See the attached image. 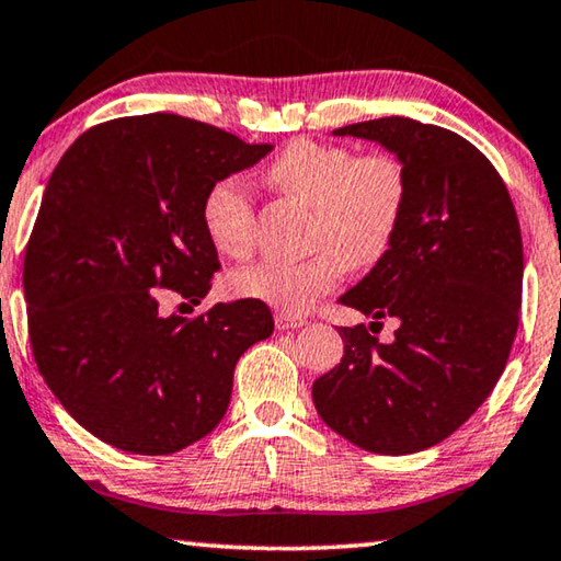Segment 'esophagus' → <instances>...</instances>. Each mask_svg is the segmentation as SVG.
Returning <instances> with one entry per match:
<instances>
[{"label": "esophagus", "instance_id": "esophagus-1", "mask_svg": "<svg viewBox=\"0 0 561 561\" xmlns=\"http://www.w3.org/2000/svg\"><path fill=\"white\" fill-rule=\"evenodd\" d=\"M306 319L304 316H294V313H275V329L280 331H288V329H304L306 327Z\"/></svg>", "mask_w": 561, "mask_h": 561}]
</instances>
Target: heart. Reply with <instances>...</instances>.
Returning a JSON list of instances; mask_svg holds the SVG:
<instances>
[{"label": "heart", "instance_id": "heart-1", "mask_svg": "<svg viewBox=\"0 0 561 561\" xmlns=\"http://www.w3.org/2000/svg\"><path fill=\"white\" fill-rule=\"evenodd\" d=\"M267 182L311 205L308 245L300 261H261L230 278L238 296L263 300L283 313H306L348 271L377 265L400 232L410 197L408 169L394 153L356 157L339 144L298 139L267 167ZM202 222L213 245L242 257L255 245V205L238 176L209 186Z\"/></svg>", "mask_w": 561, "mask_h": 561}]
</instances>
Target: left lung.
<instances>
[{
  "label": "left lung",
  "mask_w": 561,
  "mask_h": 561,
  "mask_svg": "<svg viewBox=\"0 0 561 561\" xmlns=\"http://www.w3.org/2000/svg\"><path fill=\"white\" fill-rule=\"evenodd\" d=\"M402 161L410 197L387 255L339 298L364 316L400 321L381 344L341 327V364L313 381L321 420L369 453L433 448L481 408L518 329L524 248L496 169L448 128L404 116L336 128Z\"/></svg>",
  "instance_id": "8db88e82"
}]
</instances>
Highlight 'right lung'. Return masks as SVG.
I'll return each instance as SVG.
<instances>
[{"mask_svg":"<svg viewBox=\"0 0 561 561\" xmlns=\"http://www.w3.org/2000/svg\"><path fill=\"white\" fill-rule=\"evenodd\" d=\"M273 144L174 113L93 126L62 153L24 250L39 375L99 440L169 456L220 425L232 371L273 334L263 300L159 313V288L199 304L220 267L202 222L209 186Z\"/></svg>","mask_w":561,"mask_h":561,"instance_id":"1","label":"right lung"}]
</instances>
